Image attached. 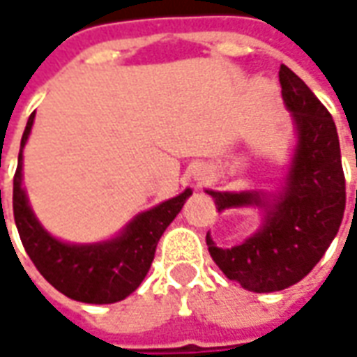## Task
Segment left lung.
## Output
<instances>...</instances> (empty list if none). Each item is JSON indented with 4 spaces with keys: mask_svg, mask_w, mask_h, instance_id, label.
Returning <instances> with one entry per match:
<instances>
[{
    "mask_svg": "<svg viewBox=\"0 0 357 357\" xmlns=\"http://www.w3.org/2000/svg\"><path fill=\"white\" fill-rule=\"evenodd\" d=\"M281 96L299 132L287 185L266 209L260 232L234 248H217L207 234L211 258L230 281L254 293L281 291L319 264L340 229L346 179L340 142L328 109L295 72L281 64ZM217 209L264 205L258 193L207 191Z\"/></svg>",
    "mask_w": 357,
    "mask_h": 357,
    "instance_id": "left-lung-1",
    "label": "left lung"
}]
</instances>
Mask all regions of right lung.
I'll list each match as a JSON object with an SVG mask.
<instances>
[{
  "instance_id": "obj_1",
  "label": "right lung",
  "mask_w": 357,
  "mask_h": 357,
  "mask_svg": "<svg viewBox=\"0 0 357 357\" xmlns=\"http://www.w3.org/2000/svg\"><path fill=\"white\" fill-rule=\"evenodd\" d=\"M33 119L35 113L26 121L13 178V217L25 252L40 275L70 299L96 305L125 299L142 283L154 260L160 236L181 211L191 189L140 213L115 240L89 246L64 244L38 225L21 188V152L33 127Z\"/></svg>"
}]
</instances>
